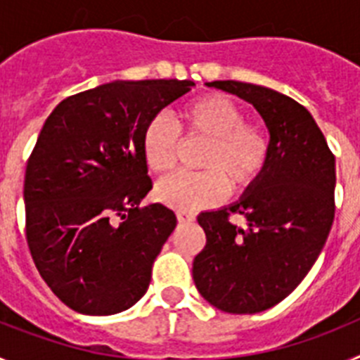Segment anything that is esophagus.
Instances as JSON below:
<instances>
[{"mask_svg":"<svg viewBox=\"0 0 360 360\" xmlns=\"http://www.w3.org/2000/svg\"><path fill=\"white\" fill-rule=\"evenodd\" d=\"M176 218L180 224H191V221H195V214L191 211H178Z\"/></svg>","mask_w":360,"mask_h":360,"instance_id":"esophagus-1","label":"esophagus"}]
</instances>
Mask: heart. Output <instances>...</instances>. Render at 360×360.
Instances as JSON below:
<instances>
[{"mask_svg": "<svg viewBox=\"0 0 360 360\" xmlns=\"http://www.w3.org/2000/svg\"><path fill=\"white\" fill-rule=\"evenodd\" d=\"M189 139L209 141L202 155V173H178L158 184L157 196L182 211L209 207L227 196L229 186L243 191L263 176L272 155V139L262 122L245 120L232 98L207 94L180 110ZM142 155L151 171L167 174L174 169L182 146L180 129L167 117L155 115L142 129Z\"/></svg>", "mask_w": 360, "mask_h": 360, "instance_id": "obj_1", "label": "heart"}]
</instances>
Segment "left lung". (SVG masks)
<instances>
[{"instance_id":"left-lung-1","label":"left lung","mask_w":360,"mask_h":360,"mask_svg":"<svg viewBox=\"0 0 360 360\" xmlns=\"http://www.w3.org/2000/svg\"><path fill=\"white\" fill-rule=\"evenodd\" d=\"M256 108L272 139L263 176L240 200L198 214L207 243L193 262L205 301L227 314H257L287 297L323 250L333 224L335 157L310 111L265 86L212 81ZM231 214L245 218L232 224Z\"/></svg>"}]
</instances>
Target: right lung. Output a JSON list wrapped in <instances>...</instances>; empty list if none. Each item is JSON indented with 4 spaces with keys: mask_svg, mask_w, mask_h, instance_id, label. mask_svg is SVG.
<instances>
[{
    "mask_svg": "<svg viewBox=\"0 0 360 360\" xmlns=\"http://www.w3.org/2000/svg\"><path fill=\"white\" fill-rule=\"evenodd\" d=\"M193 81H111L65 98L37 136L25 173L27 241L50 290L84 316H113L146 294L153 262L176 227L142 155L151 117Z\"/></svg>",
    "mask_w": 360,
    "mask_h": 360,
    "instance_id": "1",
    "label": "right lung"
}]
</instances>
